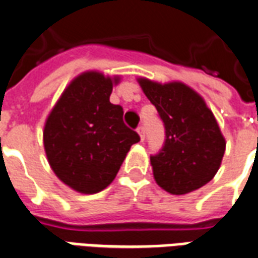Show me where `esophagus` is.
<instances>
[{
    "label": "esophagus",
    "mask_w": 258,
    "mask_h": 258,
    "mask_svg": "<svg viewBox=\"0 0 258 258\" xmlns=\"http://www.w3.org/2000/svg\"><path fill=\"white\" fill-rule=\"evenodd\" d=\"M137 133H138V134H139L141 139L144 141V138H145V130H144V127H142V125H139L138 128H137Z\"/></svg>",
    "instance_id": "obj_1"
}]
</instances>
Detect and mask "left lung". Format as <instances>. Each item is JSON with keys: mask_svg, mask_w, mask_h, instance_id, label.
Returning <instances> with one entry per match:
<instances>
[{"mask_svg": "<svg viewBox=\"0 0 258 258\" xmlns=\"http://www.w3.org/2000/svg\"><path fill=\"white\" fill-rule=\"evenodd\" d=\"M138 83L165 127V144L150 157L156 183L173 196L205 186L219 171L226 152V139L207 102L182 82L138 78Z\"/></svg>", "mask_w": 258, "mask_h": 258, "instance_id": "obj_1", "label": "left lung"}]
</instances>
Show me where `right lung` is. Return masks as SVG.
Here are the masks:
<instances>
[{"instance_id":"obj_1","label":"right lung","mask_w":258,"mask_h":258,"mask_svg":"<svg viewBox=\"0 0 258 258\" xmlns=\"http://www.w3.org/2000/svg\"><path fill=\"white\" fill-rule=\"evenodd\" d=\"M120 76L86 71L67 86L47 116L43 146L49 165L68 187L95 194L113 182L139 135L123 123L109 97Z\"/></svg>"}]
</instances>
